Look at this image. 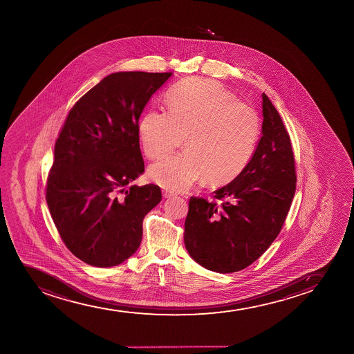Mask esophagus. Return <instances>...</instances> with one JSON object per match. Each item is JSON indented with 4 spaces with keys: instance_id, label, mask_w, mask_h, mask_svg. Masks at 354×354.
I'll list each match as a JSON object with an SVG mask.
<instances>
[{
    "instance_id": "obj_1",
    "label": "esophagus",
    "mask_w": 354,
    "mask_h": 354,
    "mask_svg": "<svg viewBox=\"0 0 354 354\" xmlns=\"http://www.w3.org/2000/svg\"><path fill=\"white\" fill-rule=\"evenodd\" d=\"M174 196V194L171 192H167V190H162V197L164 198H171Z\"/></svg>"
}]
</instances>
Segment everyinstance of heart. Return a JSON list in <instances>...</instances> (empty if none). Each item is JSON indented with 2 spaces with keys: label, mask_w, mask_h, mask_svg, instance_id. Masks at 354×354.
<instances>
[{
  "label": "heart",
  "mask_w": 354,
  "mask_h": 354,
  "mask_svg": "<svg viewBox=\"0 0 354 354\" xmlns=\"http://www.w3.org/2000/svg\"><path fill=\"white\" fill-rule=\"evenodd\" d=\"M167 112L151 110L139 122L147 158L169 155L185 142V152L151 165L150 178L183 192L205 178L212 185L230 183L248 167L260 139L261 120L252 106L212 79L192 77L169 92Z\"/></svg>",
  "instance_id": "obj_1"
}]
</instances>
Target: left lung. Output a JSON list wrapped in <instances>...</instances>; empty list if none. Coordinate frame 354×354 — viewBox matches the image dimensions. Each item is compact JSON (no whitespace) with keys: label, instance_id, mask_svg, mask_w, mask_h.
Returning a JSON list of instances; mask_svg holds the SVG:
<instances>
[{"label":"left lung","instance_id":"8db88e82","mask_svg":"<svg viewBox=\"0 0 354 354\" xmlns=\"http://www.w3.org/2000/svg\"><path fill=\"white\" fill-rule=\"evenodd\" d=\"M262 137L248 167L212 192L189 201L184 244L204 268L235 272L263 254L283 227L297 189L292 142L280 114L262 94Z\"/></svg>","mask_w":354,"mask_h":354}]
</instances>
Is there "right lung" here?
<instances>
[{
	"instance_id": "obj_1",
	"label": "right lung",
	"mask_w": 354,
	"mask_h": 354,
	"mask_svg": "<svg viewBox=\"0 0 354 354\" xmlns=\"http://www.w3.org/2000/svg\"><path fill=\"white\" fill-rule=\"evenodd\" d=\"M171 74H110L64 122L46 201L66 247L85 263L113 267L133 255L144 217L162 201L158 185L130 183L144 172L139 117Z\"/></svg>"
}]
</instances>
